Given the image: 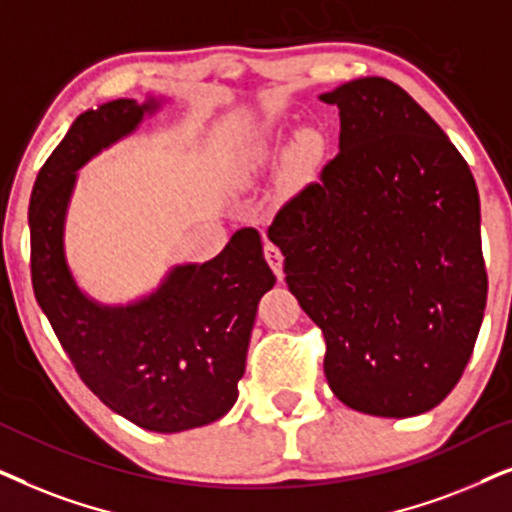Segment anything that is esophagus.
Instances as JSON below:
<instances>
[{"label":"esophagus","mask_w":512,"mask_h":512,"mask_svg":"<svg viewBox=\"0 0 512 512\" xmlns=\"http://www.w3.org/2000/svg\"><path fill=\"white\" fill-rule=\"evenodd\" d=\"M264 257H267L269 267L274 269V274L278 278H283V252H281V248H278V245H274L271 241H267V243H264Z\"/></svg>","instance_id":"34e87169"}]
</instances>
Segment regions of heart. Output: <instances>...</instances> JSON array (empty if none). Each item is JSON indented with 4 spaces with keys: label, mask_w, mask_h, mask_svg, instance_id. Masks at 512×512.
<instances>
[{
    "label": "heart",
    "mask_w": 512,
    "mask_h": 512,
    "mask_svg": "<svg viewBox=\"0 0 512 512\" xmlns=\"http://www.w3.org/2000/svg\"><path fill=\"white\" fill-rule=\"evenodd\" d=\"M278 154V147L274 145V142H264V145H260L252 152V163H264L269 159H274V156ZM320 154V138L318 133L313 131H302L295 138V142H292V149H290V163L295 168H306L311 166L313 161L318 159Z\"/></svg>",
    "instance_id": "heart-1"
}]
</instances>
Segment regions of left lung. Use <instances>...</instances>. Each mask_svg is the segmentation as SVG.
I'll return each mask as SVG.
<instances>
[{"label": "left lung", "instance_id": "left-lung-1", "mask_svg": "<svg viewBox=\"0 0 512 512\" xmlns=\"http://www.w3.org/2000/svg\"><path fill=\"white\" fill-rule=\"evenodd\" d=\"M320 100L339 107V154L278 210L269 238L323 330L332 393L374 417H414L461 379L485 316L478 187L393 81L356 79Z\"/></svg>", "mask_w": 512, "mask_h": 512}]
</instances>
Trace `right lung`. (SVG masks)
<instances>
[{"mask_svg": "<svg viewBox=\"0 0 512 512\" xmlns=\"http://www.w3.org/2000/svg\"><path fill=\"white\" fill-rule=\"evenodd\" d=\"M159 109L121 98L79 114L39 170L30 196V269L37 304L81 381L109 410L156 433L206 426L231 410L257 304L276 276L262 236L245 227L220 255L173 267L152 295L93 302L65 260V215L77 170Z\"/></svg>", "mask_w": 512, "mask_h": 512, "instance_id": "add662e5", "label": "right lung"}]
</instances>
